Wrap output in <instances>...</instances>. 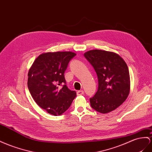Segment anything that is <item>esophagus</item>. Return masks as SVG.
<instances>
[{
	"label": "esophagus",
	"instance_id": "34e87169",
	"mask_svg": "<svg viewBox=\"0 0 152 152\" xmlns=\"http://www.w3.org/2000/svg\"><path fill=\"white\" fill-rule=\"evenodd\" d=\"M84 92L83 91V90H80V91H78L77 92V95H84Z\"/></svg>",
	"mask_w": 152,
	"mask_h": 152
}]
</instances>
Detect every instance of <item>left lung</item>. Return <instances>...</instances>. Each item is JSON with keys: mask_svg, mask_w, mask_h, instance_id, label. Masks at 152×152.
I'll return each instance as SVG.
<instances>
[{"mask_svg": "<svg viewBox=\"0 0 152 152\" xmlns=\"http://www.w3.org/2000/svg\"><path fill=\"white\" fill-rule=\"evenodd\" d=\"M96 73L98 87L89 99L91 107L106 114L120 106L130 92L129 68L121 57L113 52L91 50L84 54Z\"/></svg>", "mask_w": 152, "mask_h": 152, "instance_id": "left-lung-1", "label": "left lung"}]
</instances>
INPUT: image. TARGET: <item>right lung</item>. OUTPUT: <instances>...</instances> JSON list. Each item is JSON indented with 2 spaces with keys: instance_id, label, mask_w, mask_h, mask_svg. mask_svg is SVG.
<instances>
[{
  "instance_id": "obj_1",
  "label": "right lung",
  "mask_w": 152,
  "mask_h": 152,
  "mask_svg": "<svg viewBox=\"0 0 152 152\" xmlns=\"http://www.w3.org/2000/svg\"><path fill=\"white\" fill-rule=\"evenodd\" d=\"M75 56L72 52L44 53L35 59L28 71L27 86L32 97L54 116L66 111L77 96L75 91L68 88L64 75Z\"/></svg>"
}]
</instances>
